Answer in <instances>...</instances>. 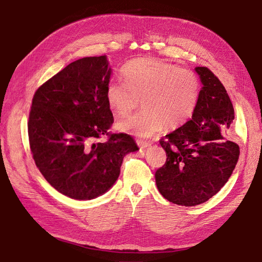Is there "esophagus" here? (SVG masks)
I'll list each match as a JSON object with an SVG mask.
<instances>
[{
  "instance_id": "34e87169",
  "label": "esophagus",
  "mask_w": 262,
  "mask_h": 262,
  "mask_svg": "<svg viewBox=\"0 0 262 262\" xmlns=\"http://www.w3.org/2000/svg\"><path fill=\"white\" fill-rule=\"evenodd\" d=\"M137 144L139 146V148L143 149V148H146V147H149V146L151 145L150 142H146V141H141V139H138L137 141Z\"/></svg>"
}]
</instances>
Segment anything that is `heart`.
Listing matches in <instances>:
<instances>
[{
    "instance_id": "1",
    "label": "heart",
    "mask_w": 262,
    "mask_h": 262,
    "mask_svg": "<svg viewBox=\"0 0 262 262\" xmlns=\"http://www.w3.org/2000/svg\"><path fill=\"white\" fill-rule=\"evenodd\" d=\"M123 80L106 88L108 107L127 116L142 99L144 111L118 123V128L138 137H149L164 125L174 129L184 125L198 107L201 84L198 76L161 59L137 58L121 68Z\"/></svg>"
}]
</instances>
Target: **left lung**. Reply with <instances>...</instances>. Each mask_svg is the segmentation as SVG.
I'll use <instances>...</instances> for the list:
<instances>
[{
    "mask_svg": "<svg viewBox=\"0 0 262 262\" xmlns=\"http://www.w3.org/2000/svg\"><path fill=\"white\" fill-rule=\"evenodd\" d=\"M203 87L192 118L160 141L166 162L155 173L162 195L178 205L204 203L221 190L240 155L239 145L224 141L234 109L219 78L196 67Z\"/></svg>",
    "mask_w": 262,
    "mask_h": 262,
    "instance_id": "obj_1",
    "label": "left lung"
}]
</instances>
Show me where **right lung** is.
<instances>
[{"label": "right lung", "mask_w": 262, "mask_h": 262, "mask_svg": "<svg viewBox=\"0 0 262 262\" xmlns=\"http://www.w3.org/2000/svg\"><path fill=\"white\" fill-rule=\"evenodd\" d=\"M112 69L106 56L76 60L36 89L29 114L32 157L60 193L76 200L101 195L118 179L126 154L138 149L128 134L109 132L106 101ZM102 136L106 142H96Z\"/></svg>", "instance_id": "right-lung-1"}]
</instances>
